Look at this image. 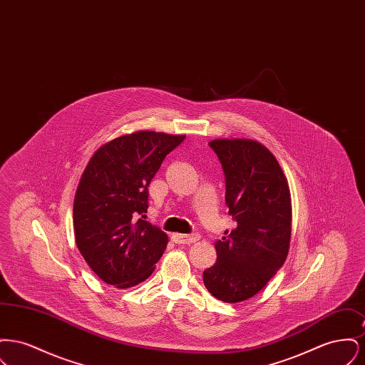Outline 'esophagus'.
Listing matches in <instances>:
<instances>
[{"mask_svg": "<svg viewBox=\"0 0 365 365\" xmlns=\"http://www.w3.org/2000/svg\"><path fill=\"white\" fill-rule=\"evenodd\" d=\"M173 241L175 243H192L197 242L200 238H201V235L200 234H197V232H192V234H173Z\"/></svg>", "mask_w": 365, "mask_h": 365, "instance_id": "obj_1", "label": "esophagus"}]
</instances>
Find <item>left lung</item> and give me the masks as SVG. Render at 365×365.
I'll return each mask as SVG.
<instances>
[{"label": "left lung", "instance_id": "obj_1", "mask_svg": "<svg viewBox=\"0 0 365 365\" xmlns=\"http://www.w3.org/2000/svg\"><path fill=\"white\" fill-rule=\"evenodd\" d=\"M226 178V205L235 228L215 243L217 260L204 271L209 293L225 302L255 294L286 261L292 237V200L274 155L252 139L209 142Z\"/></svg>", "mask_w": 365, "mask_h": 365}]
</instances>
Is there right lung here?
<instances>
[{
	"instance_id": "1",
	"label": "right lung",
	"mask_w": 365,
	"mask_h": 365,
	"mask_svg": "<svg viewBox=\"0 0 365 365\" xmlns=\"http://www.w3.org/2000/svg\"><path fill=\"white\" fill-rule=\"evenodd\" d=\"M183 139L137 131L105 143L90 158L73 201L75 241L105 283L128 289L155 271L168 237L145 220L148 187Z\"/></svg>"
}]
</instances>
